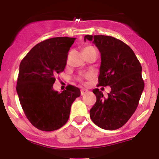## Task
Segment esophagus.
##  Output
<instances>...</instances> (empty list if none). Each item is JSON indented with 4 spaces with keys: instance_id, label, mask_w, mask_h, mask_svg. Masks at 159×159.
<instances>
[{
    "instance_id": "obj_1",
    "label": "esophagus",
    "mask_w": 159,
    "mask_h": 159,
    "mask_svg": "<svg viewBox=\"0 0 159 159\" xmlns=\"http://www.w3.org/2000/svg\"><path fill=\"white\" fill-rule=\"evenodd\" d=\"M88 92H89V91H88L87 89H81V95H84V94H87Z\"/></svg>"
}]
</instances>
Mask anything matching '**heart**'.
Listing matches in <instances>:
<instances>
[{"instance_id": "1", "label": "heart", "mask_w": 159, "mask_h": 159, "mask_svg": "<svg viewBox=\"0 0 159 159\" xmlns=\"http://www.w3.org/2000/svg\"><path fill=\"white\" fill-rule=\"evenodd\" d=\"M91 48H93L92 47H91V46H87V47H85L84 48V50H83V51H88V50H89V49H91Z\"/></svg>"}]
</instances>
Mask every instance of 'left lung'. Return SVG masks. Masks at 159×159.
Masks as SVG:
<instances>
[{
	"instance_id": "left-lung-1",
	"label": "left lung",
	"mask_w": 159,
	"mask_h": 159,
	"mask_svg": "<svg viewBox=\"0 0 159 159\" xmlns=\"http://www.w3.org/2000/svg\"><path fill=\"white\" fill-rule=\"evenodd\" d=\"M101 54L98 85L110 86L107 98L98 89H93L95 104L90 118L98 127L115 130L122 127L134 114L145 87L142 68L134 51L120 40L105 35H85Z\"/></svg>"
}]
</instances>
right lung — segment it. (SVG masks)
I'll list each match as a JSON object with an SVG mask.
<instances>
[{
  "label": "right lung",
  "instance_id": "right-lung-1",
  "mask_svg": "<svg viewBox=\"0 0 159 159\" xmlns=\"http://www.w3.org/2000/svg\"><path fill=\"white\" fill-rule=\"evenodd\" d=\"M76 38L59 37L36 44L19 67L17 89L20 105L30 122L41 131L61 128L69 118L70 106L81 95L78 88L54 91V77L63 71L70 48Z\"/></svg>",
  "mask_w": 159,
  "mask_h": 159
}]
</instances>
